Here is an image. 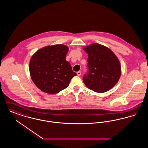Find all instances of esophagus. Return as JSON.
<instances>
[{
    "instance_id": "34e87169",
    "label": "esophagus",
    "mask_w": 148,
    "mask_h": 148,
    "mask_svg": "<svg viewBox=\"0 0 148 148\" xmlns=\"http://www.w3.org/2000/svg\"><path fill=\"white\" fill-rule=\"evenodd\" d=\"M77 76H80L81 74H82V72L80 71H77Z\"/></svg>"
}]
</instances>
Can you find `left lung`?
I'll return each mask as SVG.
<instances>
[{
  "instance_id": "8db88e82",
  "label": "left lung",
  "mask_w": 148,
  "mask_h": 148,
  "mask_svg": "<svg viewBox=\"0 0 148 148\" xmlns=\"http://www.w3.org/2000/svg\"><path fill=\"white\" fill-rule=\"evenodd\" d=\"M88 54V72L83 80L90 89L97 92H104L111 89L120 77L121 66L113 51L97 43L85 47Z\"/></svg>"
}]
</instances>
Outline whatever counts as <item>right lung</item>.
<instances>
[{"label": "right lung", "mask_w": 148, "mask_h": 148, "mask_svg": "<svg viewBox=\"0 0 148 148\" xmlns=\"http://www.w3.org/2000/svg\"><path fill=\"white\" fill-rule=\"evenodd\" d=\"M68 47L57 44L44 47L32 56L29 63L30 77L42 92L56 94L66 88L77 75L65 60Z\"/></svg>", "instance_id": "right-lung-1"}]
</instances>
